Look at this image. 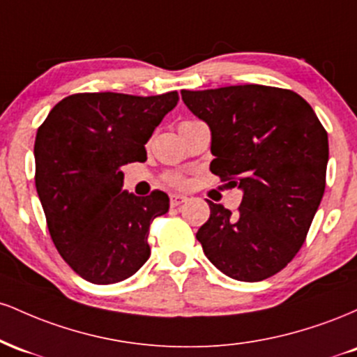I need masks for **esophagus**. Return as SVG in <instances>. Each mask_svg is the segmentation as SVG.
<instances>
[{
	"mask_svg": "<svg viewBox=\"0 0 357 357\" xmlns=\"http://www.w3.org/2000/svg\"><path fill=\"white\" fill-rule=\"evenodd\" d=\"M171 206H179V204L186 203L188 198L184 195H171Z\"/></svg>",
	"mask_w": 357,
	"mask_h": 357,
	"instance_id": "obj_1",
	"label": "esophagus"
}]
</instances>
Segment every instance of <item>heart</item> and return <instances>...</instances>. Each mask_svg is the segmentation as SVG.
Instances as JSON below:
<instances>
[{
    "label": "heart",
    "mask_w": 357,
    "mask_h": 357,
    "mask_svg": "<svg viewBox=\"0 0 357 357\" xmlns=\"http://www.w3.org/2000/svg\"><path fill=\"white\" fill-rule=\"evenodd\" d=\"M167 181L173 183V184H178L179 181H181V178H179L178 174H169V176H167Z\"/></svg>",
    "instance_id": "1"
}]
</instances>
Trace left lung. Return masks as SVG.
Here are the masks:
<instances>
[{
	"instance_id": "8db88e82",
	"label": "left lung",
	"mask_w": 357,
	"mask_h": 357,
	"mask_svg": "<svg viewBox=\"0 0 357 357\" xmlns=\"http://www.w3.org/2000/svg\"><path fill=\"white\" fill-rule=\"evenodd\" d=\"M181 97L211 130V173L243 192L236 213L208 202L210 218L196 233L204 255L240 282L275 275L302 247L321 204L326 129L292 90L248 84Z\"/></svg>"
}]
</instances>
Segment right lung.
I'll list each match as a JSON object with an SVG mask.
<instances>
[{
    "label": "right lung",
    "mask_w": 357,
    "mask_h": 357,
    "mask_svg": "<svg viewBox=\"0 0 357 357\" xmlns=\"http://www.w3.org/2000/svg\"><path fill=\"white\" fill-rule=\"evenodd\" d=\"M178 100V92L73 93L36 132L35 184L48 231L61 258L90 284L126 280L151 255L149 227L169 210V198L122 190L121 167L147 159L146 142Z\"/></svg>",
    "instance_id": "add662e5"
}]
</instances>
